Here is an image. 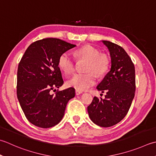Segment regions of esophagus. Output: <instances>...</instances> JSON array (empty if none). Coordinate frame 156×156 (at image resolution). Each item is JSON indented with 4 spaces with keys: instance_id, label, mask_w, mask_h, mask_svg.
Returning <instances> with one entry per match:
<instances>
[{
    "instance_id": "34e87169",
    "label": "esophagus",
    "mask_w": 156,
    "mask_h": 156,
    "mask_svg": "<svg viewBox=\"0 0 156 156\" xmlns=\"http://www.w3.org/2000/svg\"><path fill=\"white\" fill-rule=\"evenodd\" d=\"M82 93V91L78 90H76V95H79V94H80Z\"/></svg>"
}]
</instances>
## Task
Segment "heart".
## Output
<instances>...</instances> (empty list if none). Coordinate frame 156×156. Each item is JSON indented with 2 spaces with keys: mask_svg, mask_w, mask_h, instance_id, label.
I'll return each mask as SVG.
<instances>
[{
  "mask_svg": "<svg viewBox=\"0 0 156 156\" xmlns=\"http://www.w3.org/2000/svg\"><path fill=\"white\" fill-rule=\"evenodd\" d=\"M78 59L87 61L86 74H76L68 81V85L78 90H87L96 83V77L93 72L99 77L106 75L111 68V58L93 46L84 45L74 52ZM58 66L66 75L74 72L75 62L69 52H64L58 59Z\"/></svg>",
  "mask_w": 156,
  "mask_h": 156,
  "instance_id": "1",
  "label": "heart"
}]
</instances>
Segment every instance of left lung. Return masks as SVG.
<instances>
[{
  "instance_id": "8db88e82",
  "label": "left lung",
  "mask_w": 156,
  "mask_h": 156,
  "mask_svg": "<svg viewBox=\"0 0 156 156\" xmlns=\"http://www.w3.org/2000/svg\"><path fill=\"white\" fill-rule=\"evenodd\" d=\"M109 51L111 69L97 89L106 92L105 99L94 97L87 110L90 120L101 127H110L126 116L135 93V66L122 47L103 41Z\"/></svg>"
}]
</instances>
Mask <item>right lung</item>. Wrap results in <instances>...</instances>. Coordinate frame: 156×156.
<instances>
[{
    "mask_svg": "<svg viewBox=\"0 0 156 156\" xmlns=\"http://www.w3.org/2000/svg\"><path fill=\"white\" fill-rule=\"evenodd\" d=\"M76 47L58 38H44L27 48L18 66L17 95L30 123L43 129L55 126L65 113L67 103L75 96L69 87L57 90L63 84L58 59L64 52Z\"/></svg>",
    "mask_w": 156,
    "mask_h": 156,
    "instance_id": "1",
    "label": "right lung"
}]
</instances>
